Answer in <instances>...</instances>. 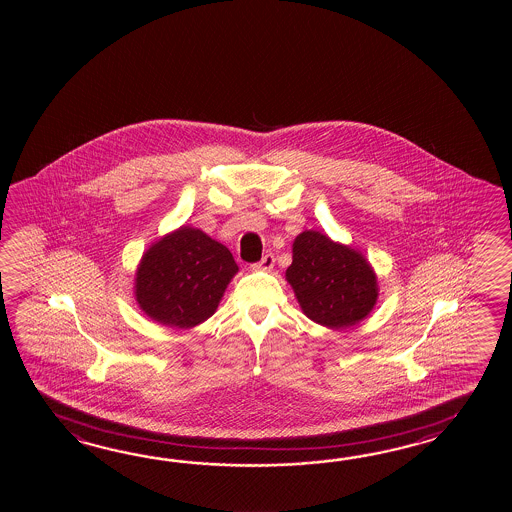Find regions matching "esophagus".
<instances>
[{"mask_svg": "<svg viewBox=\"0 0 512 512\" xmlns=\"http://www.w3.org/2000/svg\"><path fill=\"white\" fill-rule=\"evenodd\" d=\"M274 261H276L274 254L269 252V254H265L258 263H254L252 269H254V271H271L272 267H274Z\"/></svg>", "mask_w": 512, "mask_h": 512, "instance_id": "esophagus-1", "label": "esophagus"}]
</instances>
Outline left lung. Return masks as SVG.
I'll return each mask as SVG.
<instances>
[{"label": "left lung", "mask_w": 512, "mask_h": 512, "mask_svg": "<svg viewBox=\"0 0 512 512\" xmlns=\"http://www.w3.org/2000/svg\"><path fill=\"white\" fill-rule=\"evenodd\" d=\"M285 276L302 311L320 326H355L377 302V278L364 256L315 230L294 240Z\"/></svg>", "instance_id": "left-lung-1"}]
</instances>
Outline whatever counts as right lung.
I'll return each instance as SVG.
<instances>
[{"label": "right lung", "instance_id": "right-lung-1", "mask_svg": "<svg viewBox=\"0 0 512 512\" xmlns=\"http://www.w3.org/2000/svg\"><path fill=\"white\" fill-rule=\"evenodd\" d=\"M238 265L201 230L181 227L142 256L135 293L146 315L170 327H194L214 315Z\"/></svg>", "mask_w": 512, "mask_h": 512}]
</instances>
